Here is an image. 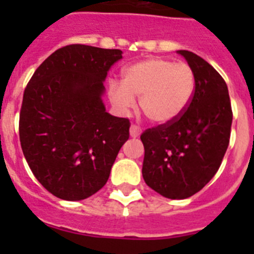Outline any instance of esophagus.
Returning a JSON list of instances; mask_svg holds the SVG:
<instances>
[{"label": "esophagus", "instance_id": "esophagus-1", "mask_svg": "<svg viewBox=\"0 0 254 254\" xmlns=\"http://www.w3.org/2000/svg\"><path fill=\"white\" fill-rule=\"evenodd\" d=\"M142 132L141 127H138L137 125H132L131 128H129V134H131V137H138Z\"/></svg>", "mask_w": 254, "mask_h": 254}]
</instances>
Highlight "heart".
Masks as SVG:
<instances>
[{
    "label": "heart",
    "instance_id": "heart-1",
    "mask_svg": "<svg viewBox=\"0 0 254 254\" xmlns=\"http://www.w3.org/2000/svg\"><path fill=\"white\" fill-rule=\"evenodd\" d=\"M196 86L193 68L167 58H149L126 67L122 82L111 81L108 94L112 104L126 112L138 98L141 112L155 123L176 120L190 104Z\"/></svg>",
    "mask_w": 254,
    "mask_h": 254
}]
</instances>
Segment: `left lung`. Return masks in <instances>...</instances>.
Returning <instances> with one entry per match:
<instances>
[{"label":"left lung","instance_id":"left-lung-1","mask_svg":"<svg viewBox=\"0 0 254 254\" xmlns=\"http://www.w3.org/2000/svg\"><path fill=\"white\" fill-rule=\"evenodd\" d=\"M178 53L193 68V96L176 120L141 134L145 183L172 199L193 196L216 174L228 149L233 122L225 80L193 52Z\"/></svg>","mask_w":254,"mask_h":254}]
</instances>
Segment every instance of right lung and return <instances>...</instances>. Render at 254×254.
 <instances>
[{"mask_svg": "<svg viewBox=\"0 0 254 254\" xmlns=\"http://www.w3.org/2000/svg\"><path fill=\"white\" fill-rule=\"evenodd\" d=\"M121 49L69 44L35 69L20 109L21 149L48 192L80 201L102 190L123 143L128 118L105 112L103 81Z\"/></svg>", "mask_w": 254, "mask_h": 254, "instance_id": "right-lung-1", "label": "right lung"}]
</instances>
